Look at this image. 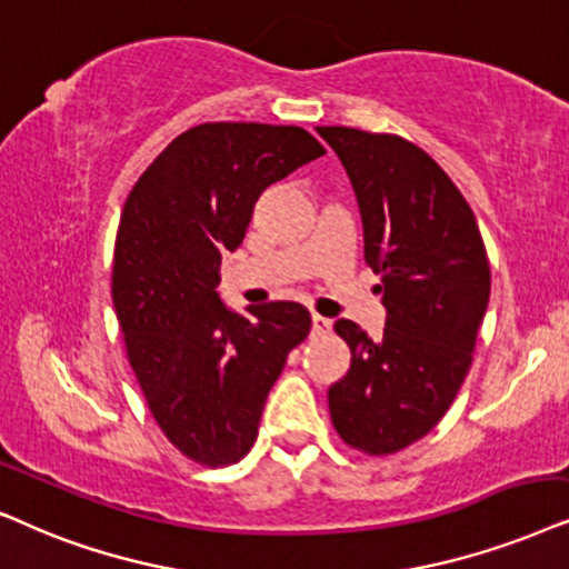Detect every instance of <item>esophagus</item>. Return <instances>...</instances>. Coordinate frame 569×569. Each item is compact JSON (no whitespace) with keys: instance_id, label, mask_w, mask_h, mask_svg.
<instances>
[{"instance_id":"34e87169","label":"esophagus","mask_w":569,"mask_h":569,"mask_svg":"<svg viewBox=\"0 0 569 569\" xmlns=\"http://www.w3.org/2000/svg\"><path fill=\"white\" fill-rule=\"evenodd\" d=\"M330 320L328 317H322V315H312V332L315 336H325V332L330 330Z\"/></svg>"}]
</instances>
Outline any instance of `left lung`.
Returning <instances> with one entry per match:
<instances>
[{
  "label": "left lung",
  "mask_w": 569,
  "mask_h": 569,
  "mask_svg": "<svg viewBox=\"0 0 569 569\" xmlns=\"http://www.w3.org/2000/svg\"><path fill=\"white\" fill-rule=\"evenodd\" d=\"M351 179L363 260L380 276L382 338L338 320L351 367L328 390L348 448L392 456L448 413L473 363L491 272L479 223L439 163L398 134L317 127Z\"/></svg>",
  "instance_id": "8db88e82"
}]
</instances>
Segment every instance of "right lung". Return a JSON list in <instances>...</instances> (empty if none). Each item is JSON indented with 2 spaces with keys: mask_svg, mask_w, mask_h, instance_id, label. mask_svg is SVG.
<instances>
[{
  "mask_svg": "<svg viewBox=\"0 0 569 569\" xmlns=\"http://www.w3.org/2000/svg\"><path fill=\"white\" fill-rule=\"evenodd\" d=\"M322 153L301 127L208 121L158 153L121 210L111 299L127 359L166 439L206 468L252 450L268 392L312 328L297 301L226 309L221 254L241 244L262 189Z\"/></svg>",
  "mask_w": 569,
  "mask_h": 569,
  "instance_id": "add662e5",
  "label": "right lung"
}]
</instances>
